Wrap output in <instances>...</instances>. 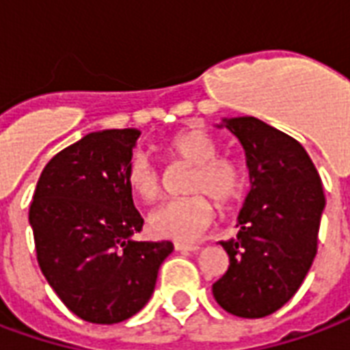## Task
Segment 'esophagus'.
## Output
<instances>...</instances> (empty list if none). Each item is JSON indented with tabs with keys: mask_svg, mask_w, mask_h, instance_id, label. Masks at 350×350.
Returning <instances> with one entry per match:
<instances>
[{
	"mask_svg": "<svg viewBox=\"0 0 350 350\" xmlns=\"http://www.w3.org/2000/svg\"><path fill=\"white\" fill-rule=\"evenodd\" d=\"M174 248L180 252H198L200 250L198 245H185V243H174Z\"/></svg>",
	"mask_w": 350,
	"mask_h": 350,
	"instance_id": "1",
	"label": "esophagus"
}]
</instances>
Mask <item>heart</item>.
<instances>
[{"mask_svg":"<svg viewBox=\"0 0 350 350\" xmlns=\"http://www.w3.org/2000/svg\"><path fill=\"white\" fill-rule=\"evenodd\" d=\"M163 154L170 161L193 167L183 193V200L168 202L148 217V230L155 237L174 241H195L213 219L217 208L234 204L245 187V170L232 155H219V142L202 128H185L161 142ZM124 180L129 193L144 204L159 200L163 178L144 154L129 159Z\"/></svg>","mask_w":350,"mask_h":350,"instance_id":"b5f03b06","label":"heart"}]
</instances>
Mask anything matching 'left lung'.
Returning a JSON list of instances; mask_svg holds the SVG:
<instances>
[{
  "label": "left lung",
  "mask_w": 350,
  "mask_h": 350,
  "mask_svg": "<svg viewBox=\"0 0 350 350\" xmlns=\"http://www.w3.org/2000/svg\"><path fill=\"white\" fill-rule=\"evenodd\" d=\"M224 122L245 148L252 187L239 232L221 241L230 265L213 284V297L232 315L260 319L280 310L306 278L317 254L325 193L293 137L254 116Z\"/></svg>",
  "instance_id": "obj_1"
}]
</instances>
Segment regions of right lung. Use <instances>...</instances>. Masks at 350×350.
Masks as SVG:
<instances>
[{
    "label": "right lung",
    "mask_w": 350,
    "mask_h": 350,
    "mask_svg": "<svg viewBox=\"0 0 350 350\" xmlns=\"http://www.w3.org/2000/svg\"><path fill=\"white\" fill-rule=\"evenodd\" d=\"M137 129H103L53 155L29 206L38 267L77 317L113 325L154 293L170 241H133L142 219L124 172Z\"/></svg>",
    "instance_id": "add662e5"
}]
</instances>
